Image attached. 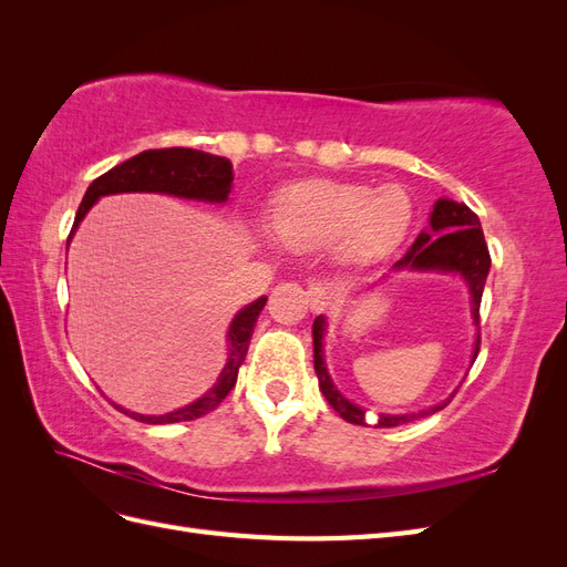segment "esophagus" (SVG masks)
<instances>
[{
    "label": "esophagus",
    "instance_id": "esophagus-1",
    "mask_svg": "<svg viewBox=\"0 0 567 567\" xmlns=\"http://www.w3.org/2000/svg\"><path fill=\"white\" fill-rule=\"evenodd\" d=\"M307 305H310L312 312H321L326 305H329L331 300V290L326 284H312L310 288H307Z\"/></svg>",
    "mask_w": 567,
    "mask_h": 567
}]
</instances>
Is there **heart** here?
Instances as JSON below:
<instances>
[{
	"mask_svg": "<svg viewBox=\"0 0 567 567\" xmlns=\"http://www.w3.org/2000/svg\"><path fill=\"white\" fill-rule=\"evenodd\" d=\"M414 205L400 184L373 188L354 182L293 186L274 205V231L293 250L333 246L342 265L362 267L402 244Z\"/></svg>",
	"mask_w": 567,
	"mask_h": 567,
	"instance_id": "b5f03b06",
	"label": "heart"
}]
</instances>
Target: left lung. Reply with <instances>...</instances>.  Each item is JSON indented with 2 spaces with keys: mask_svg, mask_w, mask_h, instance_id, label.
I'll use <instances>...</instances> for the list:
<instances>
[{
  "mask_svg": "<svg viewBox=\"0 0 567 567\" xmlns=\"http://www.w3.org/2000/svg\"><path fill=\"white\" fill-rule=\"evenodd\" d=\"M489 250L485 244L483 227H480L477 215L468 208L466 203H456L450 198H437L433 205L431 219H427V227L416 236V241L404 252L402 260L392 265V271H419V274H456V277L468 286L471 293V315L473 323H480V300H483L485 281L489 274ZM323 336H326V317L319 315L312 323V340H315V371L319 379V390L329 404L338 411V414L348 423L354 425H373V427H394L402 423H411L423 416H431L435 411L444 409L456 390L450 394L447 400H442L435 406H427L421 411H409V414H375V423L367 421L369 411L359 404L350 402L346 394H342L329 369L323 362ZM480 352V333L473 346V359Z\"/></svg>",
  "mask_w": 567,
  "mask_h": 567,
  "instance_id": "1",
  "label": "left lung"
}]
</instances>
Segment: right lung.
Listing matches in <instances>:
<instances>
[{
	"label": "right lung",
	"instance_id": "add662e5",
	"mask_svg": "<svg viewBox=\"0 0 567 567\" xmlns=\"http://www.w3.org/2000/svg\"><path fill=\"white\" fill-rule=\"evenodd\" d=\"M231 184H234V167L231 161L213 156V153L196 151V148H156V151H142L140 156H134L125 163L115 165L109 169L106 175L96 177L87 194H84L78 215H75V225L71 229V241L73 234L78 231L80 221L84 215L90 213L92 205L113 194H167V196H177V198H188V200H203V203H227L231 194ZM267 298H257L255 302L246 305L244 310H238L236 317L229 323L227 331V364L219 371L217 383L203 392V398L196 402L186 404L182 409L169 411V414L163 416H146V414H136V411H130L125 406H120L113 402L117 411H123L130 419L151 423V425H163V423H179V421H194L200 419L227 398L229 390L236 385V375L238 369H241L248 346H250V336L255 331L257 317H260L262 307Z\"/></svg>",
	"mask_w": 567,
	"mask_h": 567
}]
</instances>
